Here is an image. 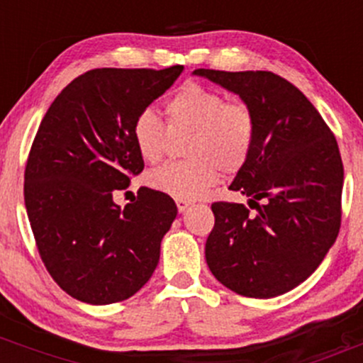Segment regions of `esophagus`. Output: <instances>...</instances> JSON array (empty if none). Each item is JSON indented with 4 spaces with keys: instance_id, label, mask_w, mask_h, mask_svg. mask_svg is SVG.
I'll return each mask as SVG.
<instances>
[{
    "instance_id": "34e87169",
    "label": "esophagus",
    "mask_w": 363,
    "mask_h": 363,
    "mask_svg": "<svg viewBox=\"0 0 363 363\" xmlns=\"http://www.w3.org/2000/svg\"><path fill=\"white\" fill-rule=\"evenodd\" d=\"M176 205H177L179 213H184L187 208H189L191 203L189 201H184V199H176Z\"/></svg>"
}]
</instances>
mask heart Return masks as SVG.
Here are the masks:
<instances>
[{"instance_id": "1", "label": "heart", "mask_w": 363, "mask_h": 363, "mask_svg": "<svg viewBox=\"0 0 363 363\" xmlns=\"http://www.w3.org/2000/svg\"><path fill=\"white\" fill-rule=\"evenodd\" d=\"M167 127L153 111H143L133 124L140 157L155 164L172 136L189 135V160L167 164L148 174L153 189L176 199L203 198L218 181V169L234 174L245 165L256 143V116L244 102H227L220 91L196 83L181 86L165 104Z\"/></svg>"}]
</instances>
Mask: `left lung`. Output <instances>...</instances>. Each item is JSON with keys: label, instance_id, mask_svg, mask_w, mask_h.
Masks as SVG:
<instances>
[{"label": "left lung", "instance_id": "left-lung-1", "mask_svg": "<svg viewBox=\"0 0 363 363\" xmlns=\"http://www.w3.org/2000/svg\"><path fill=\"white\" fill-rule=\"evenodd\" d=\"M193 74L239 95L257 124L251 157L230 184L257 213L239 203L211 205L208 268L244 297H278L306 281L338 237V143L309 99L278 74L203 68Z\"/></svg>", "mask_w": 363, "mask_h": 363}]
</instances>
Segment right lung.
Returning a JSON list of instances; mask_svg holds the SVG:
<instances>
[{"label":"right lung","instance_id":"right-lung-1","mask_svg":"<svg viewBox=\"0 0 363 363\" xmlns=\"http://www.w3.org/2000/svg\"><path fill=\"white\" fill-rule=\"evenodd\" d=\"M182 69H90L62 89L40 123L25 167V208L49 274L77 301H124L155 272L176 203L141 187L121 208L112 193L145 167L133 140L136 118Z\"/></svg>","mask_w":363,"mask_h":363}]
</instances>
